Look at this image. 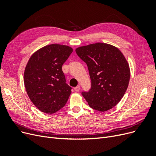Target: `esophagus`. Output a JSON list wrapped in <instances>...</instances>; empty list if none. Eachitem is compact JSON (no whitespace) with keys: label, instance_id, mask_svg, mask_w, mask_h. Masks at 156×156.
Here are the masks:
<instances>
[{"label":"esophagus","instance_id":"1","mask_svg":"<svg viewBox=\"0 0 156 156\" xmlns=\"http://www.w3.org/2000/svg\"><path fill=\"white\" fill-rule=\"evenodd\" d=\"M80 89H81V87H80L79 85L74 88V90H75V92H78V91H79V90H80Z\"/></svg>","mask_w":156,"mask_h":156}]
</instances>
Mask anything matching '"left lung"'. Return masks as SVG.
Wrapping results in <instances>:
<instances>
[{"label":"left lung","mask_w":156,"mask_h":156,"mask_svg":"<svg viewBox=\"0 0 156 156\" xmlns=\"http://www.w3.org/2000/svg\"><path fill=\"white\" fill-rule=\"evenodd\" d=\"M88 66L91 88L82 95L89 106L104 112L116 105L124 96L130 79L129 64L116 47L96 43L75 49Z\"/></svg>","instance_id":"1"}]
</instances>
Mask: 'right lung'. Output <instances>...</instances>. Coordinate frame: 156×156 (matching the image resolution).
Instances as JSON below:
<instances>
[{"label": "right lung", "instance_id": "add662e5", "mask_svg": "<svg viewBox=\"0 0 156 156\" xmlns=\"http://www.w3.org/2000/svg\"><path fill=\"white\" fill-rule=\"evenodd\" d=\"M72 52L69 46L51 44L36 51L28 61L25 87L30 100L40 111L53 114L66 103L72 87L66 83L62 66Z\"/></svg>", "mask_w": 156, "mask_h": 156}]
</instances>
